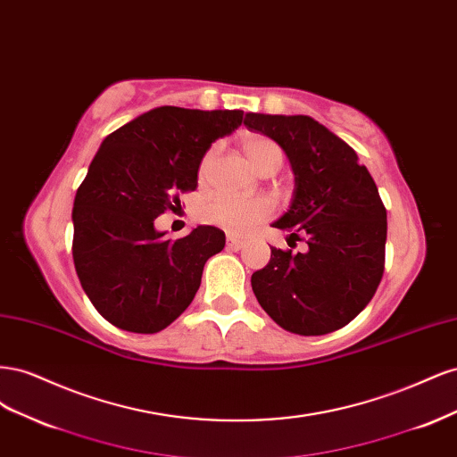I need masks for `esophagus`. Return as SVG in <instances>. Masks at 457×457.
I'll return each instance as SVG.
<instances>
[{
    "label": "esophagus",
    "mask_w": 457,
    "mask_h": 457,
    "mask_svg": "<svg viewBox=\"0 0 457 457\" xmlns=\"http://www.w3.org/2000/svg\"><path fill=\"white\" fill-rule=\"evenodd\" d=\"M227 245L230 247V250H240V247L244 245V240L234 237V234H227Z\"/></svg>",
    "instance_id": "34e87169"
}]
</instances>
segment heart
Masks as SVG:
<instances>
[{
    "label": "heart",
    "mask_w": 457,
    "mask_h": 457,
    "mask_svg": "<svg viewBox=\"0 0 457 457\" xmlns=\"http://www.w3.org/2000/svg\"><path fill=\"white\" fill-rule=\"evenodd\" d=\"M244 154L252 162L255 170H262L267 163L280 160L282 162V148L274 141L267 139L261 135L245 137L244 143ZM213 158V150L207 152L202 162V173L205 171ZM274 213V202L265 196L257 198H234L228 195H215L210 200H205L200 207V217L205 223H212L217 227H223L234 232H245L253 228L255 225L262 223Z\"/></svg>",
    "instance_id": "heart-1"
}]
</instances>
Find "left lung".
<instances>
[{
	"label": "left lung",
	"mask_w": 457,
	"mask_h": 457,
	"mask_svg": "<svg viewBox=\"0 0 457 457\" xmlns=\"http://www.w3.org/2000/svg\"><path fill=\"white\" fill-rule=\"evenodd\" d=\"M244 126L278 143L295 173L292 205L272 227L305 253L270 247L252 287L272 320L297 336L347 326L376 294L385 270L386 210L356 152L309 116L245 114Z\"/></svg>",
	"instance_id": "1"
}]
</instances>
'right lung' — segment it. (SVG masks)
<instances>
[{
	"label": "right lung",
	"instance_id": "right-lung-1",
	"mask_svg": "<svg viewBox=\"0 0 457 457\" xmlns=\"http://www.w3.org/2000/svg\"><path fill=\"white\" fill-rule=\"evenodd\" d=\"M242 110L160 106L110 133L74 198L72 257L93 307L120 329L156 334L195 299L225 232L196 227L163 240L154 219L181 210L205 150L242 123Z\"/></svg>",
	"mask_w": 457,
	"mask_h": 457
}]
</instances>
